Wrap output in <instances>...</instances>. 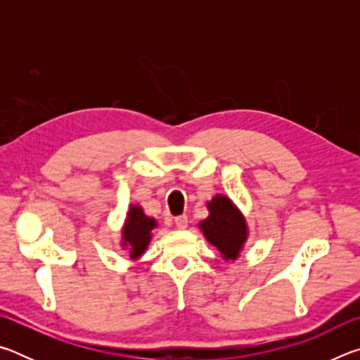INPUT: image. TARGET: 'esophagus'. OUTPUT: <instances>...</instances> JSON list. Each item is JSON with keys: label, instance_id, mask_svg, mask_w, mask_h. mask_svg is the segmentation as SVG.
<instances>
[{"label": "esophagus", "instance_id": "obj_1", "mask_svg": "<svg viewBox=\"0 0 360 360\" xmlns=\"http://www.w3.org/2000/svg\"><path fill=\"white\" fill-rule=\"evenodd\" d=\"M174 224L178 229H186L187 227V216L182 214V216L174 217Z\"/></svg>", "mask_w": 360, "mask_h": 360}]
</instances>
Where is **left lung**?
<instances>
[{"instance_id":"8db88e82","label":"left lung","mask_w":360,"mask_h":360,"mask_svg":"<svg viewBox=\"0 0 360 360\" xmlns=\"http://www.w3.org/2000/svg\"><path fill=\"white\" fill-rule=\"evenodd\" d=\"M208 208L210 216L200 222V229L203 230L206 240L219 249L225 260H235L248 238L245 217L231 203V200L222 195H216L208 203Z\"/></svg>"}]
</instances>
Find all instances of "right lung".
I'll return each instance as SVG.
<instances>
[{
    "label": "right lung",
    "mask_w": 360,
    "mask_h": 360,
    "mask_svg": "<svg viewBox=\"0 0 360 360\" xmlns=\"http://www.w3.org/2000/svg\"><path fill=\"white\" fill-rule=\"evenodd\" d=\"M157 225L155 219L148 217L141 206H131L122 230V245L130 251L131 259H138L150 241V230Z\"/></svg>",
    "instance_id": "add662e5"
}]
</instances>
